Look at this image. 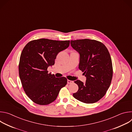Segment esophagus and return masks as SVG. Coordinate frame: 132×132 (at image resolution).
<instances>
[{"label":"esophagus","mask_w":132,"mask_h":132,"mask_svg":"<svg viewBox=\"0 0 132 132\" xmlns=\"http://www.w3.org/2000/svg\"><path fill=\"white\" fill-rule=\"evenodd\" d=\"M73 83V81L71 80H67V84H71Z\"/></svg>","instance_id":"1"}]
</instances>
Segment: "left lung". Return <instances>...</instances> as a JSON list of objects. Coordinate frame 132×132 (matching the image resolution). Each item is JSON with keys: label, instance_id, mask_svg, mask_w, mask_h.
I'll return each mask as SVG.
<instances>
[{"label": "left lung", "instance_id": "left-lung-1", "mask_svg": "<svg viewBox=\"0 0 132 132\" xmlns=\"http://www.w3.org/2000/svg\"><path fill=\"white\" fill-rule=\"evenodd\" d=\"M71 47L80 55L79 68L86 77L85 83L75 81L78 90L73 97L85 103L100 100L109 89L113 76L112 63L106 46L95 40H71Z\"/></svg>", "mask_w": 132, "mask_h": 132}]
</instances>
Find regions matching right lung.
I'll return each instance as SVG.
<instances>
[{
  "mask_svg": "<svg viewBox=\"0 0 132 132\" xmlns=\"http://www.w3.org/2000/svg\"><path fill=\"white\" fill-rule=\"evenodd\" d=\"M69 43V41L41 39L30 41L23 49L19 73L26 93L34 103L47 105L53 102L67 84L65 77L56 78L47 69L54 65L56 56Z\"/></svg>",
  "mask_w": 132,
  "mask_h": 132,
  "instance_id": "add662e5",
  "label": "right lung"
}]
</instances>
